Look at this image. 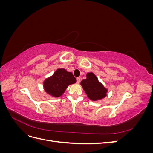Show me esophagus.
<instances>
[{
    "instance_id": "esophagus-1",
    "label": "esophagus",
    "mask_w": 153,
    "mask_h": 153,
    "mask_svg": "<svg viewBox=\"0 0 153 153\" xmlns=\"http://www.w3.org/2000/svg\"><path fill=\"white\" fill-rule=\"evenodd\" d=\"M76 81H77L78 84H79V83L80 82V77H77L76 78Z\"/></svg>"
}]
</instances>
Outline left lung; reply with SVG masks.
I'll return each instance as SVG.
<instances>
[{"label": "left lung", "mask_w": 153, "mask_h": 153, "mask_svg": "<svg viewBox=\"0 0 153 153\" xmlns=\"http://www.w3.org/2000/svg\"><path fill=\"white\" fill-rule=\"evenodd\" d=\"M83 89L91 100L96 101L102 100L107 95L108 89L98 80L93 73L86 74V78L80 82Z\"/></svg>", "instance_id": "1"}]
</instances>
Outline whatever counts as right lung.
Instances as JSON below:
<instances>
[{
    "instance_id": "add662e5",
    "label": "right lung",
    "mask_w": 153,
    "mask_h": 153,
    "mask_svg": "<svg viewBox=\"0 0 153 153\" xmlns=\"http://www.w3.org/2000/svg\"><path fill=\"white\" fill-rule=\"evenodd\" d=\"M76 82V79L71 72L64 68H59L52 76L44 80L43 88L48 94L58 98L64 93L69 85Z\"/></svg>"
}]
</instances>
